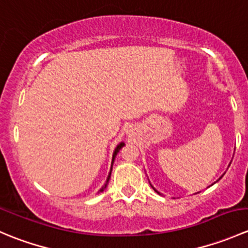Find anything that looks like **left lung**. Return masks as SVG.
<instances>
[{
  "label": "left lung",
  "mask_w": 248,
  "mask_h": 248,
  "mask_svg": "<svg viewBox=\"0 0 248 248\" xmlns=\"http://www.w3.org/2000/svg\"><path fill=\"white\" fill-rule=\"evenodd\" d=\"M154 189H155V188H154ZM155 191H156V189H155ZM156 192H157V191H156ZM157 193H159V192H157Z\"/></svg>",
  "instance_id": "obj_1"
}]
</instances>
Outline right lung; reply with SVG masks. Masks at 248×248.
<instances>
[{
    "mask_svg": "<svg viewBox=\"0 0 248 248\" xmlns=\"http://www.w3.org/2000/svg\"><path fill=\"white\" fill-rule=\"evenodd\" d=\"M124 142H121V144H119V145H117V146H116V149H115V151H114V154H112V162H114L115 157H116V155H117V152H119L120 150H121L122 147H124ZM112 162H111V167H112ZM110 175H111V170H110V172H109V176H108V179H107V184H108V181H109V179H110ZM107 184L104 185V187H102V188H101V191H99V192H103V189L106 188V187H107Z\"/></svg>",
    "mask_w": 248,
    "mask_h": 248,
    "instance_id": "add662e5",
    "label": "right lung"
}]
</instances>
